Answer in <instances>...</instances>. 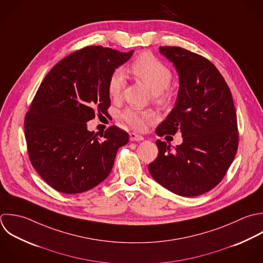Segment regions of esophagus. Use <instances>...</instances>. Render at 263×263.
<instances>
[{"instance_id": "1", "label": "esophagus", "mask_w": 263, "mask_h": 263, "mask_svg": "<svg viewBox=\"0 0 263 263\" xmlns=\"http://www.w3.org/2000/svg\"><path fill=\"white\" fill-rule=\"evenodd\" d=\"M130 140L131 141H141V140H143V137L141 136V135H139V134H137V133H135V132H131L130 133Z\"/></svg>"}]
</instances>
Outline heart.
<instances>
[{"label": "heart", "mask_w": 263, "mask_h": 263, "mask_svg": "<svg viewBox=\"0 0 263 263\" xmlns=\"http://www.w3.org/2000/svg\"><path fill=\"white\" fill-rule=\"evenodd\" d=\"M132 73L141 80L154 93V97L159 102H166L169 94L166 89L172 80L171 69L155 55L148 52L140 54L131 64ZM125 74L121 69L112 72L109 78L107 90L111 98H119L125 87ZM121 118L129 126L136 130H142L146 124L156 120V114L152 110H140L133 107L125 109Z\"/></svg>", "instance_id": "obj_1"}]
</instances>
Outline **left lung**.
Wrapping results in <instances>:
<instances>
[{"label":"left lung","instance_id":"obj_1","mask_svg":"<svg viewBox=\"0 0 263 263\" xmlns=\"http://www.w3.org/2000/svg\"><path fill=\"white\" fill-rule=\"evenodd\" d=\"M179 76L174 108L156 133L179 132L183 141L172 151L157 140L159 155L148 165L153 178L168 191L196 197L214 189L238 151L237 115L231 90L215 65L180 47H160Z\"/></svg>","mask_w":263,"mask_h":263}]
</instances>
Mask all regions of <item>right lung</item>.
<instances>
[{"mask_svg":"<svg viewBox=\"0 0 263 263\" xmlns=\"http://www.w3.org/2000/svg\"><path fill=\"white\" fill-rule=\"evenodd\" d=\"M133 52L86 47L60 60L41 83L24 119L25 139L32 167L57 192L80 194L102 182L128 143V133L117 126L100 140L87 122L106 112L109 78Z\"/></svg>","mask_w":263,"mask_h":263,"instance_id":"1","label":"right lung"}]
</instances>
